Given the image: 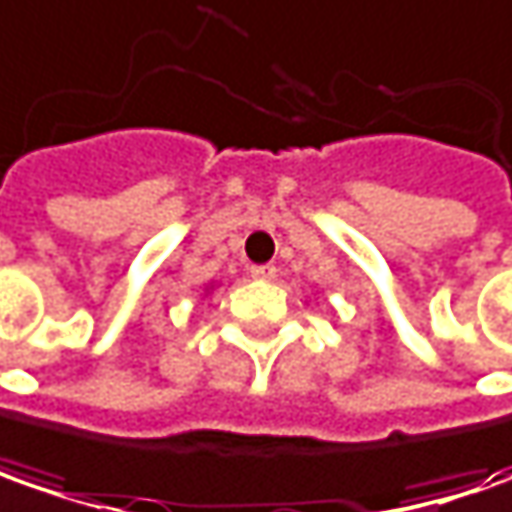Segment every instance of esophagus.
<instances>
[{
    "label": "esophagus",
    "instance_id": "34e87169",
    "mask_svg": "<svg viewBox=\"0 0 512 512\" xmlns=\"http://www.w3.org/2000/svg\"><path fill=\"white\" fill-rule=\"evenodd\" d=\"M249 274H252V277H257V280H274L277 269L266 263V266H252V269H249Z\"/></svg>",
    "mask_w": 512,
    "mask_h": 512
}]
</instances>
